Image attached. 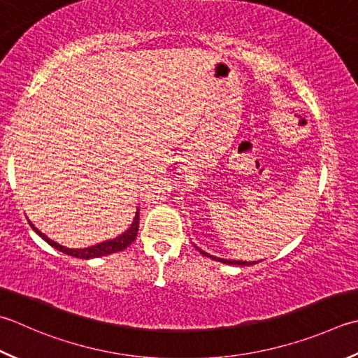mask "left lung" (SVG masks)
I'll list each match as a JSON object with an SVG mask.
<instances>
[{
  "label": "left lung",
  "mask_w": 358,
  "mask_h": 358,
  "mask_svg": "<svg viewBox=\"0 0 358 358\" xmlns=\"http://www.w3.org/2000/svg\"><path fill=\"white\" fill-rule=\"evenodd\" d=\"M195 248H197L201 255H205V256H208V257H213V259H215V261L223 262V264H229V265H255V264H257V262H247V261H229V259H222V257L211 256L209 253H206V251H203L201 248H199L197 245H195Z\"/></svg>",
  "instance_id": "8db88e82"
}]
</instances>
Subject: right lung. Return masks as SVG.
Listing matches in <instances>:
<instances>
[{
    "label": "right lung",
    "instance_id": "obj_1",
    "mask_svg": "<svg viewBox=\"0 0 358 358\" xmlns=\"http://www.w3.org/2000/svg\"><path fill=\"white\" fill-rule=\"evenodd\" d=\"M29 220V219H27ZM29 225L32 227V229L37 233L41 239L45 242H48L51 247H54L55 250L62 251V253H65L68 256H74V257H79V259H94V257H101V256H107L111 253H117V251H122L124 248H127L129 245L136 239V234H138V228H139V209L136 208V213L135 217H133V222L131 225L124 231L122 234H119L115 239H110V241H103L101 243H96L93 247H88V248H68V247H63V245L54 242L49 239L48 236H45L41 233L40 229L35 228L32 225V222L29 220Z\"/></svg>",
    "mask_w": 358,
    "mask_h": 358
}]
</instances>
